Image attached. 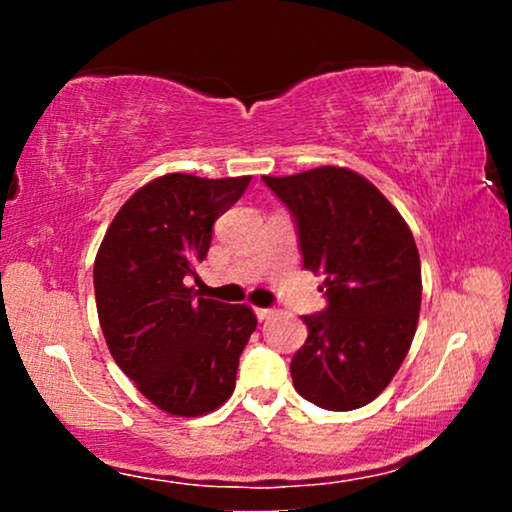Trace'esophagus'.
Listing matches in <instances>:
<instances>
[{
    "mask_svg": "<svg viewBox=\"0 0 512 512\" xmlns=\"http://www.w3.org/2000/svg\"><path fill=\"white\" fill-rule=\"evenodd\" d=\"M272 314H275V310H270V307H256V317L261 319V321H265V319H270Z\"/></svg>",
    "mask_w": 512,
    "mask_h": 512,
    "instance_id": "34e87169",
    "label": "esophagus"
}]
</instances>
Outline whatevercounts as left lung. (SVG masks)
<instances>
[{
    "label": "left lung",
    "instance_id": "1",
    "mask_svg": "<svg viewBox=\"0 0 512 512\" xmlns=\"http://www.w3.org/2000/svg\"><path fill=\"white\" fill-rule=\"evenodd\" d=\"M298 226L303 265L324 277L328 307L303 317L293 387L324 410L347 412L387 389L415 338L422 265L398 209L359 172L314 167L263 177Z\"/></svg>",
    "mask_w": 512,
    "mask_h": 512
}]
</instances>
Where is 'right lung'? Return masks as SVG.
<instances>
[{
	"label": "right lung",
	"instance_id": "add662e5",
	"mask_svg": "<svg viewBox=\"0 0 512 512\" xmlns=\"http://www.w3.org/2000/svg\"><path fill=\"white\" fill-rule=\"evenodd\" d=\"M251 177L163 174L130 195L97 249V317L118 368L167 415L200 417L233 396L240 354L256 331L249 305L198 298L188 277L214 221Z\"/></svg>",
	"mask_w": 512,
	"mask_h": 512
}]
</instances>
